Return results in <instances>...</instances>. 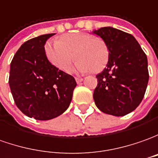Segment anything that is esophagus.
I'll list each match as a JSON object with an SVG mask.
<instances>
[{"instance_id":"1","label":"esophagus","mask_w":158,"mask_h":158,"mask_svg":"<svg viewBox=\"0 0 158 158\" xmlns=\"http://www.w3.org/2000/svg\"><path fill=\"white\" fill-rule=\"evenodd\" d=\"M75 80H76V82H77V83L79 84L83 81V79H82V78H79V77H76V78H75Z\"/></svg>"}]
</instances>
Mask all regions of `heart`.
Wrapping results in <instances>:
<instances>
[{"mask_svg":"<svg viewBox=\"0 0 158 158\" xmlns=\"http://www.w3.org/2000/svg\"><path fill=\"white\" fill-rule=\"evenodd\" d=\"M45 52L50 63L63 72H68L75 58L78 59L73 71L82 73L104 70L110 55L106 41L87 33L65 34L60 40L48 41Z\"/></svg>","mask_w":158,"mask_h":158,"instance_id":"b5f03b06","label":"heart"}]
</instances>
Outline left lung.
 I'll return each instance as SVG.
<instances>
[{
    "mask_svg": "<svg viewBox=\"0 0 158 158\" xmlns=\"http://www.w3.org/2000/svg\"><path fill=\"white\" fill-rule=\"evenodd\" d=\"M93 34L106 41L110 52L106 67L96 76L94 102L104 113L126 115L139 106L146 91V54L133 35L112 27L94 30Z\"/></svg>",
    "mask_w": 158,
    "mask_h": 158,
    "instance_id": "8db88e82",
    "label": "left lung"
}]
</instances>
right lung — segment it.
Segmentation results:
<instances>
[{
  "instance_id": "1",
  "label": "right lung",
  "mask_w": 158,
  "mask_h": 158,
  "mask_svg": "<svg viewBox=\"0 0 158 158\" xmlns=\"http://www.w3.org/2000/svg\"><path fill=\"white\" fill-rule=\"evenodd\" d=\"M55 34H43L21 45L10 65L9 86L15 105L26 116L49 120L69 107L74 78L52 65L45 44Z\"/></svg>"
}]
</instances>
